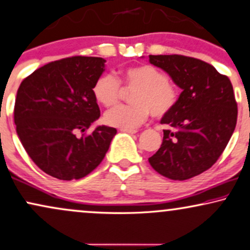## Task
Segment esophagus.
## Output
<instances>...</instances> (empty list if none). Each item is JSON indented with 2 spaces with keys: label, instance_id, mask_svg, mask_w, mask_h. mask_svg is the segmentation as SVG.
<instances>
[{
  "label": "esophagus",
  "instance_id": "esophagus-1",
  "mask_svg": "<svg viewBox=\"0 0 250 250\" xmlns=\"http://www.w3.org/2000/svg\"><path fill=\"white\" fill-rule=\"evenodd\" d=\"M122 132H125V133H129V134H135L138 131L137 129H128V128H121Z\"/></svg>",
  "mask_w": 250,
  "mask_h": 250
}]
</instances>
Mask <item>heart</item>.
Masks as SVG:
<instances>
[{
    "label": "heart",
    "instance_id": "b5f03b06",
    "mask_svg": "<svg viewBox=\"0 0 250 250\" xmlns=\"http://www.w3.org/2000/svg\"><path fill=\"white\" fill-rule=\"evenodd\" d=\"M134 89L129 96L132 105L112 109L104 115V123L119 128H137L147 121L149 113L162 118L174 108L178 101V87L163 71L153 65L142 64L121 71L119 79L103 73L94 82L92 92L97 103L112 108L121 99V85Z\"/></svg>",
    "mask_w": 250,
    "mask_h": 250
}]
</instances>
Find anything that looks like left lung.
Returning a JSON list of instances; mask_svg holds the SVG:
<instances>
[{
  "instance_id": "left-lung-1",
  "label": "left lung",
  "mask_w": 250,
  "mask_h": 250,
  "mask_svg": "<svg viewBox=\"0 0 250 250\" xmlns=\"http://www.w3.org/2000/svg\"><path fill=\"white\" fill-rule=\"evenodd\" d=\"M183 89L174 108L161 119V148L149 163L172 180H186L212 167L228 146L236 125L238 106L232 83L215 67L183 55H149Z\"/></svg>"
}]
</instances>
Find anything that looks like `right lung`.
I'll return each mask as SVG.
<instances>
[{"label": "right lung", "instance_id": "add662e5", "mask_svg": "<svg viewBox=\"0 0 250 250\" xmlns=\"http://www.w3.org/2000/svg\"><path fill=\"white\" fill-rule=\"evenodd\" d=\"M101 57L74 56L50 62L22 80L15 102L19 140L43 172L61 180L80 179L99 167L117 129L97 126L94 82L104 71Z\"/></svg>", "mask_w": 250, "mask_h": 250}]
</instances>
